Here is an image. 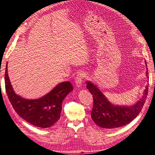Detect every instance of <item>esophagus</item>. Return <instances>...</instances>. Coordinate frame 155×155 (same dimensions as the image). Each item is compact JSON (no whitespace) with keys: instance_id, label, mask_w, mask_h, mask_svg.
<instances>
[{"instance_id":"esophagus-1","label":"esophagus","mask_w":155,"mask_h":155,"mask_svg":"<svg viewBox=\"0 0 155 155\" xmlns=\"http://www.w3.org/2000/svg\"><path fill=\"white\" fill-rule=\"evenodd\" d=\"M86 74L83 72H79L75 79V82H76V85L78 87H81V86L83 85V79L85 78Z\"/></svg>"}]
</instances>
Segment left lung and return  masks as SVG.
<instances>
[{
	"mask_svg": "<svg viewBox=\"0 0 155 155\" xmlns=\"http://www.w3.org/2000/svg\"><path fill=\"white\" fill-rule=\"evenodd\" d=\"M148 74L147 70V78ZM148 87L146 85L142 98L134 105L118 106L111 104L95 85L87 81V88L93 97L94 104L91 112L92 120L97 125L107 129L118 128L129 124L139 114L143 108L148 94Z\"/></svg>",
	"mask_w": 155,
	"mask_h": 155,
	"instance_id": "obj_1",
	"label": "left lung"
}]
</instances>
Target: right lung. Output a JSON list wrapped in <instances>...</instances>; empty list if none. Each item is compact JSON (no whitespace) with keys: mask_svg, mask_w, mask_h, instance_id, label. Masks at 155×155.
I'll return each mask as SVG.
<instances>
[{"mask_svg":"<svg viewBox=\"0 0 155 155\" xmlns=\"http://www.w3.org/2000/svg\"><path fill=\"white\" fill-rule=\"evenodd\" d=\"M4 79L7 96L14 110L27 122L41 128L50 127L59 120L63 100L73 90L71 83L62 82L39 99L27 100L14 92L7 66Z\"/></svg>","mask_w":155,"mask_h":155,"instance_id":"add662e5","label":"right lung"}]
</instances>
